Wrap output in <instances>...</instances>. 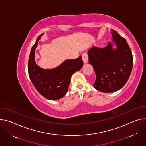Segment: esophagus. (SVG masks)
<instances>
[{
  "label": "esophagus",
  "mask_w": 146,
  "mask_h": 146,
  "mask_svg": "<svg viewBox=\"0 0 146 146\" xmlns=\"http://www.w3.org/2000/svg\"><path fill=\"white\" fill-rule=\"evenodd\" d=\"M82 58L84 64L88 62V56L86 53H83L82 55Z\"/></svg>",
  "instance_id": "34e87169"
}]
</instances>
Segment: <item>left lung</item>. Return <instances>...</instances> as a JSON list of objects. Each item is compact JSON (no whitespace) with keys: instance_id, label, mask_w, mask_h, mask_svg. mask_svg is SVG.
I'll use <instances>...</instances> for the list:
<instances>
[{"instance_id":"obj_1","label":"left lung","mask_w":146,"mask_h":146,"mask_svg":"<svg viewBox=\"0 0 146 146\" xmlns=\"http://www.w3.org/2000/svg\"><path fill=\"white\" fill-rule=\"evenodd\" d=\"M112 41L103 47H92L88 52L89 64L96 74L94 88L111 93L121 89L127 82L133 67V56L126 40L112 29Z\"/></svg>"}]
</instances>
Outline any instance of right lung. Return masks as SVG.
<instances>
[{"label":"right lung","mask_w":146,"mask_h":146,"mask_svg":"<svg viewBox=\"0 0 146 146\" xmlns=\"http://www.w3.org/2000/svg\"><path fill=\"white\" fill-rule=\"evenodd\" d=\"M44 34L37 38L30 52L28 70L32 83L38 92L45 98L56 100L66 94L72 75L83 66L81 56L76 59H68L59 66L53 69H43L36 64L35 61V49L38 43Z\"/></svg>","instance_id":"1"}]
</instances>
